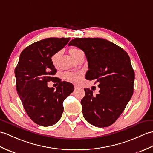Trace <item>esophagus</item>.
I'll return each mask as SVG.
<instances>
[{
    "instance_id": "esophagus-1",
    "label": "esophagus",
    "mask_w": 153,
    "mask_h": 153,
    "mask_svg": "<svg viewBox=\"0 0 153 153\" xmlns=\"http://www.w3.org/2000/svg\"><path fill=\"white\" fill-rule=\"evenodd\" d=\"M74 89H75V90H77V89H79V87L76 86V85H74Z\"/></svg>"
}]
</instances>
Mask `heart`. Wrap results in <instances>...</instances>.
<instances>
[{
  "label": "heart",
  "mask_w": 153,
  "mask_h": 153,
  "mask_svg": "<svg viewBox=\"0 0 153 153\" xmlns=\"http://www.w3.org/2000/svg\"><path fill=\"white\" fill-rule=\"evenodd\" d=\"M82 52H83L82 50L77 48H71L69 50L71 56H72L73 58L74 59H76V57L79 56V54ZM58 55L59 53H57L52 57V59L53 63H55L56 60L57 59V57H58ZM64 78H65L67 80L70 81V82L79 83L80 82L81 80H82V74L79 73H66L64 74Z\"/></svg>",
  "instance_id": "obj_1"
}]
</instances>
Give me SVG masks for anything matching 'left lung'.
<instances>
[{
	"label": "left lung",
	"mask_w": 153,
	"mask_h": 153,
	"mask_svg": "<svg viewBox=\"0 0 153 153\" xmlns=\"http://www.w3.org/2000/svg\"><path fill=\"white\" fill-rule=\"evenodd\" d=\"M71 45L85 53L89 69L86 79L100 83L96 96L92 90L84 89L83 116L95 126L107 127L120 117L134 92L135 73L130 57L120 47L103 39L75 38Z\"/></svg>",
	"instance_id": "8db88e82"
}]
</instances>
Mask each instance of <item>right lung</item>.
Masks as SVG:
<instances>
[{"mask_svg":"<svg viewBox=\"0 0 153 153\" xmlns=\"http://www.w3.org/2000/svg\"><path fill=\"white\" fill-rule=\"evenodd\" d=\"M69 40L48 38L32 44L22 51L15 69L16 90L23 107L30 119L42 126L59 120L63 101L74 90L72 84L53 76L57 70L51 59ZM50 80L59 83L56 90L47 86Z\"/></svg>","mask_w":153,"mask_h":153,"instance_id":"add662e5","label":"right lung"}]
</instances>
